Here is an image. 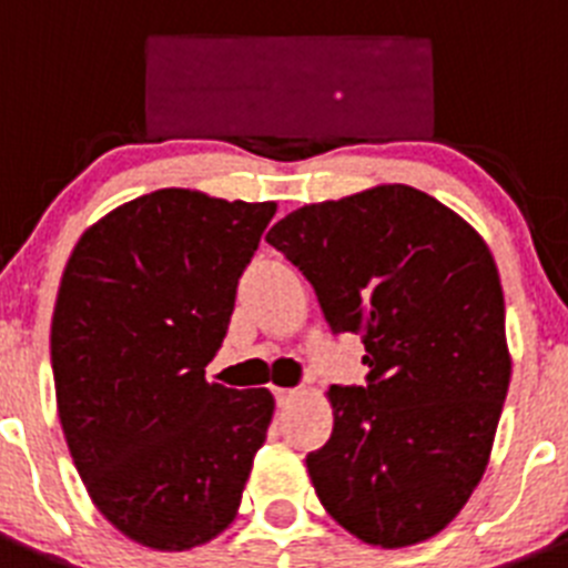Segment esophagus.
<instances>
[{"label":"esophagus","mask_w":568,"mask_h":568,"mask_svg":"<svg viewBox=\"0 0 568 568\" xmlns=\"http://www.w3.org/2000/svg\"><path fill=\"white\" fill-rule=\"evenodd\" d=\"M273 395H275V404H278V406H290L295 398H298L301 393H298V389H287V386H275Z\"/></svg>","instance_id":"34e87169"}]
</instances>
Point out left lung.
I'll return each mask as SVG.
<instances>
[{"mask_svg": "<svg viewBox=\"0 0 568 568\" xmlns=\"http://www.w3.org/2000/svg\"><path fill=\"white\" fill-rule=\"evenodd\" d=\"M335 335L364 341L366 386H329L333 435L307 455L324 509L400 549L464 509L489 464L511 358L486 241L406 184L298 207L267 233Z\"/></svg>", "mask_w": 568, "mask_h": 568, "instance_id": "8db88e82", "label": "left lung"}]
</instances>
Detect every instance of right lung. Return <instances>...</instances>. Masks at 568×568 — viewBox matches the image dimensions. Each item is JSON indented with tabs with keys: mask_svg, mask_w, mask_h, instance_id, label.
Wrapping results in <instances>:
<instances>
[{
	"mask_svg": "<svg viewBox=\"0 0 568 568\" xmlns=\"http://www.w3.org/2000/svg\"><path fill=\"white\" fill-rule=\"evenodd\" d=\"M275 202L164 187L110 210L68 258L50 364L70 458L124 538L184 551L233 524L270 389L210 384Z\"/></svg>",
	"mask_w": 568,
	"mask_h": 568,
	"instance_id": "add662e5",
	"label": "right lung"
}]
</instances>
